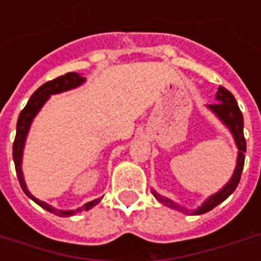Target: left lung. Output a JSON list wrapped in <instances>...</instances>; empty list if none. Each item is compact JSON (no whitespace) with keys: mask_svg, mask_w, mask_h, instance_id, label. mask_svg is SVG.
Returning a JSON list of instances; mask_svg holds the SVG:
<instances>
[{"mask_svg":"<svg viewBox=\"0 0 261 261\" xmlns=\"http://www.w3.org/2000/svg\"><path fill=\"white\" fill-rule=\"evenodd\" d=\"M215 100H217V103L207 105V109L215 117H218L219 121L229 130V133L233 137V141H235V145L238 148L235 170H233V173L230 176L228 183L222 189H219L218 192L214 193L208 198H205L201 205H198L196 210H192V211L186 210L185 207H180L173 200H170L168 197L161 196L158 192L152 190L153 197L159 202H162L166 207L173 208L176 211H183V213H189L192 214V215H200V214L208 213L214 207H217L218 204L225 201L232 193L235 192L236 186L239 185V180H241L243 164H245V152H246V141H245V137H243V116H242L241 109L238 106L233 95L228 89L222 88V86L218 88V92L215 95Z\"/></svg>","mask_w":261,"mask_h":261,"instance_id":"1","label":"left lung"}]
</instances>
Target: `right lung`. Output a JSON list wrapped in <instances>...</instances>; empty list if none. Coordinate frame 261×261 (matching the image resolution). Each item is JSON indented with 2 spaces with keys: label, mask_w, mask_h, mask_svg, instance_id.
<instances>
[{
  "label": "right lung",
  "mask_w": 261,
  "mask_h": 261,
  "mask_svg": "<svg viewBox=\"0 0 261 261\" xmlns=\"http://www.w3.org/2000/svg\"><path fill=\"white\" fill-rule=\"evenodd\" d=\"M86 78L82 76L81 74H76V72H68V74L61 75L59 78H56L53 81H48L46 84H43L39 89H37L33 95L29 99V102L25 106V109L20 112L19 117H18V123H16V137H15L14 148H12V155H14V162H15V169H16V175H18V180L20 183V187L22 190L25 192V194L31 200L39 204L40 207L47 210L48 213H53L59 217H72L75 214L82 213V211H88L91 210L92 207H95L96 204L100 202L102 197L99 198H95L92 201L86 202L82 207L75 208V210H59V208L51 207L47 202L39 200L36 197L33 196L29 189L26 186L25 177H23V172H22V158H23V149H25L26 138H28V134H29V130H31V125L33 123V120L37 116V113L42 110V108L44 106V103L47 102L51 95H57V93H63V92L71 91V89H75L78 88L82 84H85Z\"/></svg>",
  "instance_id": "obj_1"
}]
</instances>
